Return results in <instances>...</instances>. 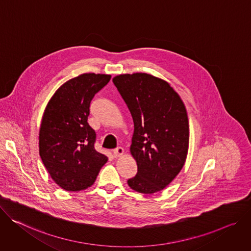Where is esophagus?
Here are the masks:
<instances>
[{"label": "esophagus", "mask_w": 251, "mask_h": 251, "mask_svg": "<svg viewBox=\"0 0 251 251\" xmlns=\"http://www.w3.org/2000/svg\"><path fill=\"white\" fill-rule=\"evenodd\" d=\"M124 152H125V151H124L123 148H117L116 150L113 151V153H114V156H115V157H119V156L123 155Z\"/></svg>", "instance_id": "esophagus-1"}]
</instances>
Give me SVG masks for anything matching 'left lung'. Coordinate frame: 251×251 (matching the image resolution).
Here are the masks:
<instances>
[{
	"mask_svg": "<svg viewBox=\"0 0 251 251\" xmlns=\"http://www.w3.org/2000/svg\"><path fill=\"white\" fill-rule=\"evenodd\" d=\"M113 81L134 125L130 153L137 174L127 184L141 193L158 192L175 179L186 159L189 126L184 103L168 81L149 74L119 75Z\"/></svg>",
	"mask_w": 251,
	"mask_h": 251,
	"instance_id": "left-lung-1",
	"label": "left lung"
}]
</instances>
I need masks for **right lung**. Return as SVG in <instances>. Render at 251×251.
Masks as SVG:
<instances>
[{
  "mask_svg": "<svg viewBox=\"0 0 251 251\" xmlns=\"http://www.w3.org/2000/svg\"><path fill=\"white\" fill-rule=\"evenodd\" d=\"M111 75L82 74L62 85L42 118L39 149L53 181L68 191L94 184L107 157L95 150L96 132L88 124L90 104Z\"/></svg>",
  "mask_w": 251,
  "mask_h": 251,
  "instance_id": "right-lung-1",
  "label": "right lung"
}]
</instances>
